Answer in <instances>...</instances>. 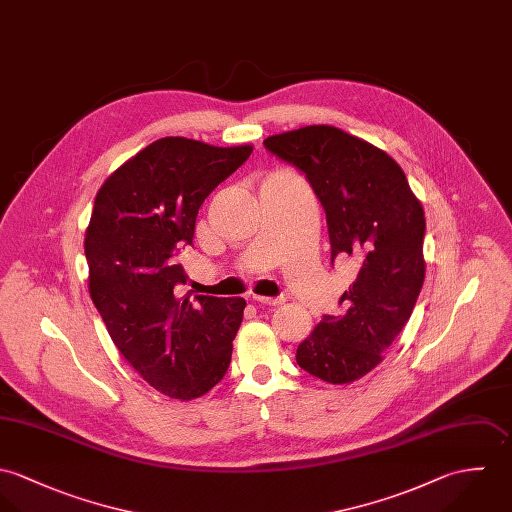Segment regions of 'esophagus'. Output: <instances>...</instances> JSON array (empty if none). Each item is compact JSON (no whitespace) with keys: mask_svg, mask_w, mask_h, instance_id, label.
<instances>
[{"mask_svg":"<svg viewBox=\"0 0 512 512\" xmlns=\"http://www.w3.org/2000/svg\"><path fill=\"white\" fill-rule=\"evenodd\" d=\"M253 299L257 303H263V305H269V307H279V305L285 303V297H259V295H255Z\"/></svg>","mask_w":512,"mask_h":512,"instance_id":"34e87169","label":"esophagus"}]
</instances>
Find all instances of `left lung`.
<instances>
[{"label":"left lung","mask_w":512,"mask_h":512,"mask_svg":"<svg viewBox=\"0 0 512 512\" xmlns=\"http://www.w3.org/2000/svg\"><path fill=\"white\" fill-rule=\"evenodd\" d=\"M265 148L297 166L324 207L330 257H354L344 310L324 314L297 348V364L328 384H350L382 360L419 297L425 215L398 162L328 124L269 136Z\"/></svg>","instance_id":"left-lung-1"}]
</instances>
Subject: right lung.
<instances>
[{"mask_svg": "<svg viewBox=\"0 0 512 512\" xmlns=\"http://www.w3.org/2000/svg\"><path fill=\"white\" fill-rule=\"evenodd\" d=\"M253 146L219 148L166 136L112 172L85 233L89 293L128 364L174 400L207 394L225 376L245 299L182 297L176 255L192 245L205 198Z\"/></svg>", "mask_w": 512, "mask_h": 512, "instance_id": "obj_1", "label": "right lung"}]
</instances>
